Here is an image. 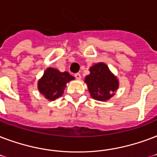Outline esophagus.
<instances>
[{"label": "esophagus", "instance_id": "34e87169", "mask_svg": "<svg viewBox=\"0 0 157 157\" xmlns=\"http://www.w3.org/2000/svg\"><path fill=\"white\" fill-rule=\"evenodd\" d=\"M75 77L76 78V79H81V75H80L79 73H77V74H75Z\"/></svg>", "mask_w": 157, "mask_h": 157}]
</instances>
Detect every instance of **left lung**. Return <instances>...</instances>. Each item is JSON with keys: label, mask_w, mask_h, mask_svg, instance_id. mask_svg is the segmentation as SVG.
<instances>
[{"label": "left lung", "mask_w": 157, "mask_h": 157, "mask_svg": "<svg viewBox=\"0 0 157 157\" xmlns=\"http://www.w3.org/2000/svg\"><path fill=\"white\" fill-rule=\"evenodd\" d=\"M89 71L90 74L86 76L84 82L87 83L91 97L101 101L110 99L119 87V80L116 76L102 62L92 65Z\"/></svg>", "instance_id": "1"}]
</instances>
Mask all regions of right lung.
Wrapping results in <instances>:
<instances>
[{"instance_id":"right-lung-1","label":"right lung","mask_w":157,"mask_h":157,"mask_svg":"<svg viewBox=\"0 0 157 157\" xmlns=\"http://www.w3.org/2000/svg\"><path fill=\"white\" fill-rule=\"evenodd\" d=\"M73 79L75 77L68 72H59L54 68H47L43 76L38 80L37 87L46 99L55 101L61 97L66 83Z\"/></svg>"}]
</instances>
